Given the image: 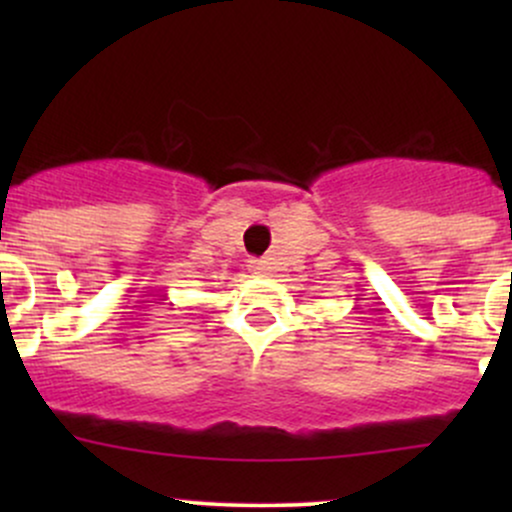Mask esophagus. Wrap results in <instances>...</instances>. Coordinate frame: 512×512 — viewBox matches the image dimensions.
<instances>
[{"mask_svg":"<svg viewBox=\"0 0 512 512\" xmlns=\"http://www.w3.org/2000/svg\"><path fill=\"white\" fill-rule=\"evenodd\" d=\"M250 269H252V274H257V276H264V274H269V262L267 260H250Z\"/></svg>","mask_w":512,"mask_h":512,"instance_id":"obj_1","label":"esophagus"}]
</instances>
